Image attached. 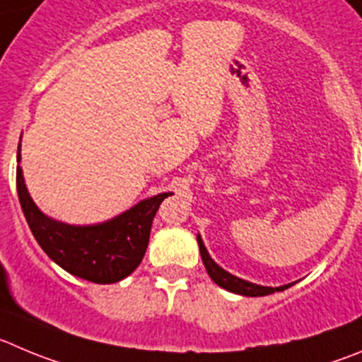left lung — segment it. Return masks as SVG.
<instances>
[{
    "instance_id": "obj_1",
    "label": "left lung",
    "mask_w": 362,
    "mask_h": 362,
    "mask_svg": "<svg viewBox=\"0 0 362 362\" xmlns=\"http://www.w3.org/2000/svg\"><path fill=\"white\" fill-rule=\"evenodd\" d=\"M197 241H198V246H200L202 261H204L209 276L218 284L219 288L227 289V291L235 293V295H243V296H266V295H272V293L275 291H284V289L291 288L293 284H295L291 282V284H286V286H279V288H269V286H259V284H253L245 279H239V276L232 275V273H228L227 269H223L221 266H218L214 261H212L207 248H205L204 241H202L200 234L197 235Z\"/></svg>"
}]
</instances>
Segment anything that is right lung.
Instances as JSON below:
<instances>
[{"mask_svg": "<svg viewBox=\"0 0 362 362\" xmlns=\"http://www.w3.org/2000/svg\"><path fill=\"white\" fill-rule=\"evenodd\" d=\"M18 162H21V143L18 146ZM16 178L19 204L40 248L67 273L94 284L119 282L141 264L158 205L173 194L160 192L141 200L107 221L69 225L49 218L37 207L26 189L21 165H18Z\"/></svg>", "mask_w": 362, "mask_h": 362, "instance_id": "add662e5", "label": "right lung"}]
</instances>
